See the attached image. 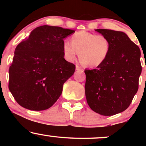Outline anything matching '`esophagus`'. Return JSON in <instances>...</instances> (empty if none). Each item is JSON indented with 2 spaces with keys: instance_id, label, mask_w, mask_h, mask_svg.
I'll list each match as a JSON object with an SVG mask.
<instances>
[{
  "instance_id": "obj_1",
  "label": "esophagus",
  "mask_w": 146,
  "mask_h": 146,
  "mask_svg": "<svg viewBox=\"0 0 146 146\" xmlns=\"http://www.w3.org/2000/svg\"><path fill=\"white\" fill-rule=\"evenodd\" d=\"M75 69H76V71H83L82 68L80 67V66H79L78 65H76V66H75Z\"/></svg>"
}]
</instances>
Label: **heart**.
<instances>
[{
	"mask_svg": "<svg viewBox=\"0 0 146 146\" xmlns=\"http://www.w3.org/2000/svg\"><path fill=\"white\" fill-rule=\"evenodd\" d=\"M62 50L65 59L68 62L74 61L80 53V60L84 66L98 67L108 58L110 42L104 35L81 31L72 35L71 43L64 42Z\"/></svg>",
	"mask_w": 146,
	"mask_h": 146,
	"instance_id": "1",
	"label": "heart"
}]
</instances>
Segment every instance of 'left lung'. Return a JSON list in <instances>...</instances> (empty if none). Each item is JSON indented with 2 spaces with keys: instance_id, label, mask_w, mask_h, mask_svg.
Instances as JSON below:
<instances>
[{
  "instance_id": "obj_1",
  "label": "left lung",
  "mask_w": 146,
  "mask_h": 146,
  "mask_svg": "<svg viewBox=\"0 0 146 146\" xmlns=\"http://www.w3.org/2000/svg\"><path fill=\"white\" fill-rule=\"evenodd\" d=\"M110 42V51L102 64L84 71L85 94L95 113L111 116L128 108L139 88L141 73L140 48L122 31L98 29Z\"/></svg>"
}]
</instances>
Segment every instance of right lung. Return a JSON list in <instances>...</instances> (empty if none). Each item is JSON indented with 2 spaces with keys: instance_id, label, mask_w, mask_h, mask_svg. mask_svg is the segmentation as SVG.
<instances>
[{
  "instance_id": "add662e5",
  "label": "right lung",
  "mask_w": 146,
  "mask_h": 146,
  "mask_svg": "<svg viewBox=\"0 0 146 146\" xmlns=\"http://www.w3.org/2000/svg\"><path fill=\"white\" fill-rule=\"evenodd\" d=\"M74 30L42 25L23 39L9 70V89L18 104L44 110L56 103L75 66L64 58V39Z\"/></svg>"
}]
</instances>
